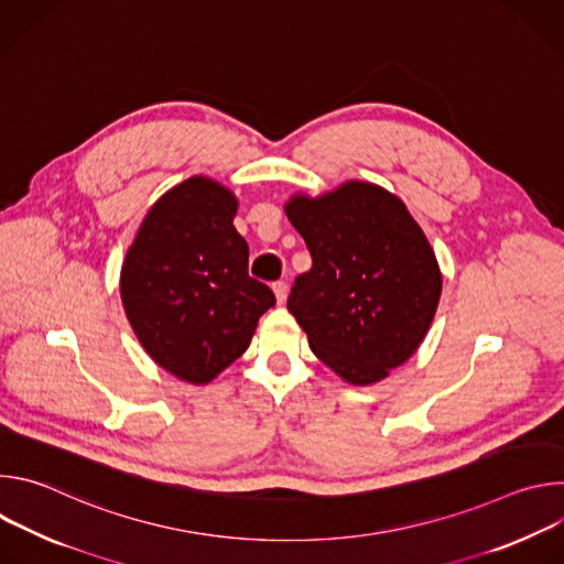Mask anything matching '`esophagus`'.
Returning a JSON list of instances; mask_svg holds the SVG:
<instances>
[{
  "label": "esophagus",
  "instance_id": "obj_1",
  "mask_svg": "<svg viewBox=\"0 0 564 564\" xmlns=\"http://www.w3.org/2000/svg\"><path fill=\"white\" fill-rule=\"evenodd\" d=\"M272 292H274L276 301H279V303H283V301L288 299V283H285V281H276V283H272Z\"/></svg>",
  "mask_w": 564,
  "mask_h": 564
}]
</instances>
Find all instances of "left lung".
Here are the masks:
<instances>
[{"mask_svg":"<svg viewBox=\"0 0 564 564\" xmlns=\"http://www.w3.org/2000/svg\"><path fill=\"white\" fill-rule=\"evenodd\" d=\"M285 214L312 257L288 299L310 350L352 386L386 379L437 312L442 272L426 234L404 200L366 181L294 194Z\"/></svg>","mask_w":564,"mask_h":564,"instance_id":"left-lung-1","label":"left lung"}]
</instances>
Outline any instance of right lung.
<instances>
[{
    "instance_id": "obj_1",
    "label": "right lung",
    "mask_w": 564,
    "mask_h": 564,
    "mask_svg": "<svg viewBox=\"0 0 564 564\" xmlns=\"http://www.w3.org/2000/svg\"><path fill=\"white\" fill-rule=\"evenodd\" d=\"M238 198L192 176L147 212L120 272V296L144 352L181 381L205 386L243 355L274 305L248 274L234 227Z\"/></svg>"
}]
</instances>
